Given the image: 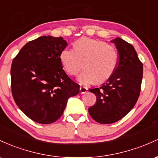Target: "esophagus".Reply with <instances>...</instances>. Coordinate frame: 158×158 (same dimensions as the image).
<instances>
[{
	"label": "esophagus",
	"mask_w": 158,
	"mask_h": 158,
	"mask_svg": "<svg viewBox=\"0 0 158 158\" xmlns=\"http://www.w3.org/2000/svg\"><path fill=\"white\" fill-rule=\"evenodd\" d=\"M88 88L86 87V86H81L80 87V92H81V94H84L87 92Z\"/></svg>",
	"instance_id": "obj_1"
}]
</instances>
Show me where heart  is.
Returning <instances> with one entry per match:
<instances>
[{
  "label": "heart",
  "instance_id": "heart-1",
  "mask_svg": "<svg viewBox=\"0 0 158 158\" xmlns=\"http://www.w3.org/2000/svg\"><path fill=\"white\" fill-rule=\"evenodd\" d=\"M74 49L65 48L60 60L69 75L74 76L85 70L77 77L80 84H98L108 80L116 71L119 56L116 48L105 42L93 39H79L74 43Z\"/></svg>",
  "mask_w": 158,
  "mask_h": 158
}]
</instances>
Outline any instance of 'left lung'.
Here are the masks:
<instances>
[{"label":"left lung","mask_w":158,"mask_h":158,"mask_svg":"<svg viewBox=\"0 0 158 158\" xmlns=\"http://www.w3.org/2000/svg\"><path fill=\"white\" fill-rule=\"evenodd\" d=\"M111 42L119 56L117 68L100 87L89 90L97 98L89 113L100 124L117 122L131 110L139 98L143 79V63L134 46L118 37Z\"/></svg>","instance_id":"8db88e82"}]
</instances>
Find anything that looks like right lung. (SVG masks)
I'll use <instances>...</instances> for the list:
<instances>
[{
    "mask_svg": "<svg viewBox=\"0 0 158 158\" xmlns=\"http://www.w3.org/2000/svg\"><path fill=\"white\" fill-rule=\"evenodd\" d=\"M67 45L63 37L42 36L23 46L12 60L14 101L27 117L38 123L56 122L68 99L80 92V86L65 74L60 60Z\"/></svg>",
    "mask_w": 158,
    "mask_h": 158,
    "instance_id": "1",
    "label": "right lung"
}]
</instances>
